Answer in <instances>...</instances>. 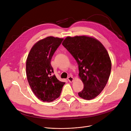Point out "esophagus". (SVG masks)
Segmentation results:
<instances>
[{
	"label": "esophagus",
	"instance_id": "esophagus-1",
	"mask_svg": "<svg viewBox=\"0 0 131 131\" xmlns=\"http://www.w3.org/2000/svg\"><path fill=\"white\" fill-rule=\"evenodd\" d=\"M67 79L69 81V82H72L73 81V78L72 77H71V76H69L67 78Z\"/></svg>",
	"mask_w": 131,
	"mask_h": 131
}]
</instances>
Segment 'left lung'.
Wrapping results in <instances>:
<instances>
[{
    "label": "left lung",
    "instance_id": "left-lung-1",
    "mask_svg": "<svg viewBox=\"0 0 131 131\" xmlns=\"http://www.w3.org/2000/svg\"><path fill=\"white\" fill-rule=\"evenodd\" d=\"M63 46L76 60L84 88L79 96L86 100L97 96L109 79L111 62L104 46L97 39L85 36L67 37Z\"/></svg>",
    "mask_w": 131,
    "mask_h": 131
}]
</instances>
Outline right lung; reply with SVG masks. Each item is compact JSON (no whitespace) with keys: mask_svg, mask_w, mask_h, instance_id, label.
Wrapping results in <instances>:
<instances>
[{"mask_svg":"<svg viewBox=\"0 0 131 131\" xmlns=\"http://www.w3.org/2000/svg\"><path fill=\"white\" fill-rule=\"evenodd\" d=\"M63 40V38L48 37L35 43L28 55L27 80L34 94L43 102H51L59 97L65 83L53 74L51 64L54 52Z\"/></svg>","mask_w":131,"mask_h":131,"instance_id":"1","label":"right lung"}]
</instances>
